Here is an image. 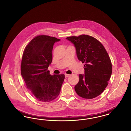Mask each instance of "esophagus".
Instances as JSON below:
<instances>
[{
	"label": "esophagus",
	"mask_w": 131,
	"mask_h": 131,
	"mask_svg": "<svg viewBox=\"0 0 131 131\" xmlns=\"http://www.w3.org/2000/svg\"><path fill=\"white\" fill-rule=\"evenodd\" d=\"M69 76L70 75H68V74H65V78H67V77H69Z\"/></svg>",
	"instance_id": "esophagus-1"
}]
</instances>
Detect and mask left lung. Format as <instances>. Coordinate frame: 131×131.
<instances>
[{
    "mask_svg": "<svg viewBox=\"0 0 131 131\" xmlns=\"http://www.w3.org/2000/svg\"><path fill=\"white\" fill-rule=\"evenodd\" d=\"M75 47L77 57L84 65V74L79 75L75 86L78 95L92 99L103 92L112 74V64L103 45L93 37L82 35L66 38Z\"/></svg>",
    "mask_w": 131,
    "mask_h": 131,
    "instance_id": "8db88e82",
    "label": "left lung"
}]
</instances>
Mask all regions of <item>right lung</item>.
Here are the masks:
<instances>
[{"mask_svg":"<svg viewBox=\"0 0 131 131\" xmlns=\"http://www.w3.org/2000/svg\"><path fill=\"white\" fill-rule=\"evenodd\" d=\"M60 40L48 36H38L31 40L24 51L21 75L27 88L39 101L54 100L61 91L65 75H51L47 70L52 61L54 43Z\"/></svg>","mask_w":131,"mask_h":131,"instance_id":"add662e5","label":"right lung"}]
</instances>
